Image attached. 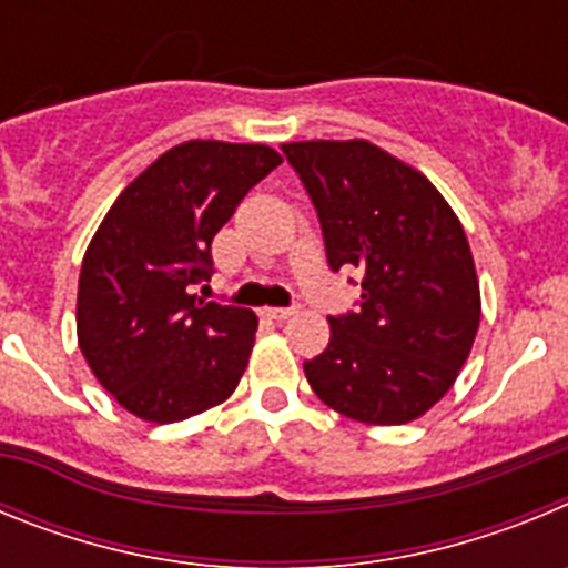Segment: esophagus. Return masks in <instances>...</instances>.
I'll use <instances>...</instances> for the list:
<instances>
[{
  "instance_id": "esophagus-1",
  "label": "esophagus",
  "mask_w": 568,
  "mask_h": 568,
  "mask_svg": "<svg viewBox=\"0 0 568 568\" xmlns=\"http://www.w3.org/2000/svg\"><path fill=\"white\" fill-rule=\"evenodd\" d=\"M295 313H298V307H264V315H267V318H275V321H287V318H293Z\"/></svg>"
}]
</instances>
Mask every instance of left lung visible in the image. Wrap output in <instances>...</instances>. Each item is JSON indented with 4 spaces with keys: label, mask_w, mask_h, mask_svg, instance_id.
I'll return each mask as SVG.
<instances>
[{
    "label": "left lung",
    "mask_w": 568,
    "mask_h": 568,
    "mask_svg": "<svg viewBox=\"0 0 568 568\" xmlns=\"http://www.w3.org/2000/svg\"><path fill=\"white\" fill-rule=\"evenodd\" d=\"M318 213L329 270H358L355 313L304 361L313 393L361 424L429 413L458 378L480 324V287L455 210L415 168L364 139L281 144Z\"/></svg>",
    "instance_id": "obj_1"
}]
</instances>
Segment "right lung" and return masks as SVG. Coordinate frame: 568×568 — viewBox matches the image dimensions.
Here are the masks:
<instances>
[{
	"instance_id": "right-lung-1",
	"label": "right lung",
	"mask_w": 568,
	"mask_h": 568,
	"mask_svg": "<svg viewBox=\"0 0 568 568\" xmlns=\"http://www.w3.org/2000/svg\"><path fill=\"white\" fill-rule=\"evenodd\" d=\"M278 164L267 144H175L122 190L90 239L79 273V349L135 418L175 424L239 386L258 318L199 298L193 284L213 273L215 233Z\"/></svg>"
}]
</instances>
